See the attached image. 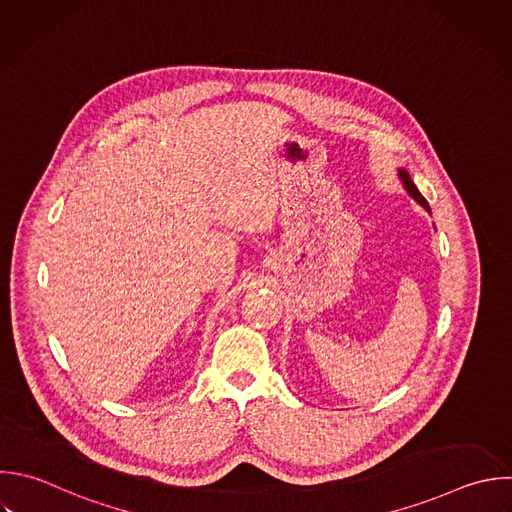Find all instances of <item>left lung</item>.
<instances>
[{
  "mask_svg": "<svg viewBox=\"0 0 512 512\" xmlns=\"http://www.w3.org/2000/svg\"><path fill=\"white\" fill-rule=\"evenodd\" d=\"M398 176H400V180H402V186H404V190L422 206V208H426L428 210V202L424 200V196L418 192V188L414 186V182L410 180V176H408V172L406 170H398Z\"/></svg>",
  "mask_w": 512,
  "mask_h": 512,
  "instance_id": "1",
  "label": "left lung"
}]
</instances>
